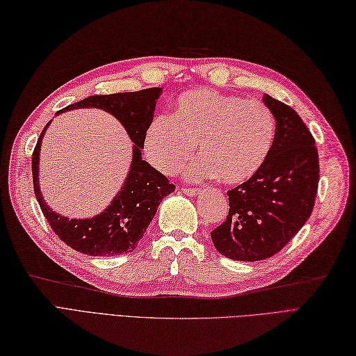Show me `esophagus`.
Listing matches in <instances>:
<instances>
[{"mask_svg": "<svg viewBox=\"0 0 356 356\" xmlns=\"http://www.w3.org/2000/svg\"><path fill=\"white\" fill-rule=\"evenodd\" d=\"M181 191H184V193L189 197H195L200 193L198 188H181Z\"/></svg>", "mask_w": 356, "mask_h": 356, "instance_id": "34e87169", "label": "esophagus"}]
</instances>
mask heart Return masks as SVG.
I'll return each mask as SVG.
<instances>
[{
	"label": "heart",
	"mask_w": 356,
	"mask_h": 356,
	"mask_svg": "<svg viewBox=\"0 0 356 356\" xmlns=\"http://www.w3.org/2000/svg\"><path fill=\"white\" fill-rule=\"evenodd\" d=\"M277 122L260 100L197 88L181 95L172 117L159 115L145 134V152L165 175L179 171L194 156L191 179L220 175L225 184H242L256 176L272 150Z\"/></svg>",
	"instance_id": "1"
}]
</instances>
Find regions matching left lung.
<instances>
[{
  "label": "left lung",
  "instance_id": "8db88e82",
  "mask_svg": "<svg viewBox=\"0 0 356 356\" xmlns=\"http://www.w3.org/2000/svg\"><path fill=\"white\" fill-rule=\"evenodd\" d=\"M275 115L272 150L256 176L230 189L229 215L212 230L222 256L257 261L286 247L313 212L318 153L312 132L293 108L263 95Z\"/></svg>",
  "mask_w": 356,
  "mask_h": 356
}]
</instances>
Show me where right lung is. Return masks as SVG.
<instances>
[{
	"label": "right lung",
	"mask_w": 356,
	"mask_h": 356,
	"mask_svg": "<svg viewBox=\"0 0 356 356\" xmlns=\"http://www.w3.org/2000/svg\"><path fill=\"white\" fill-rule=\"evenodd\" d=\"M159 95L161 88L158 87L132 91V93L96 95L58 111L63 113L66 109L87 106L105 109L122 122L134 141L132 165L122 191L102 213L88 220H69L66 216L52 212L43 202L38 172L42 136L49 123L44 126L31 159L34 194L54 233L70 248L99 257L134 251L156 213L162 198L176 189L162 172L141 159L145 134L153 120V111Z\"/></svg>",
	"instance_id": "1"
}]
</instances>
